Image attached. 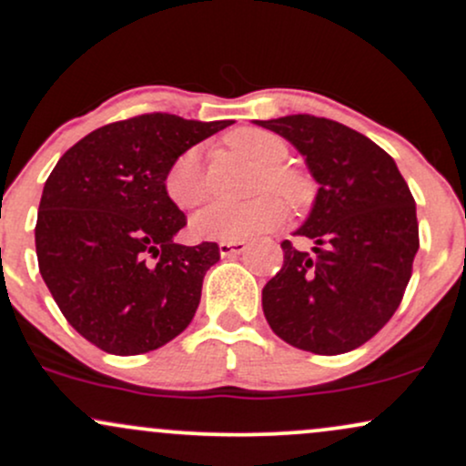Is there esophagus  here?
Wrapping results in <instances>:
<instances>
[{"instance_id":"1","label":"esophagus","mask_w":466,"mask_h":466,"mask_svg":"<svg viewBox=\"0 0 466 466\" xmlns=\"http://www.w3.org/2000/svg\"><path fill=\"white\" fill-rule=\"evenodd\" d=\"M218 248H219V255H222V258H231V255L244 253L248 247H247V242H219Z\"/></svg>"}]
</instances>
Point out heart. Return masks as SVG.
Wrapping results in <instances>:
<instances>
[{"instance_id":"heart-1","label":"heart","mask_w":466,"mask_h":466,"mask_svg":"<svg viewBox=\"0 0 466 466\" xmlns=\"http://www.w3.org/2000/svg\"><path fill=\"white\" fill-rule=\"evenodd\" d=\"M228 143L255 163L264 167L259 187L279 191L292 205H303L308 198L306 180L297 171L286 169L281 163L289 156V147L279 136L264 129H235ZM165 193L177 208H193L207 198L205 156L202 147H189L177 154L167 167ZM289 207L275 193H261L248 202H213L191 219V233L198 239H219V242H244L255 235L268 231L284 222Z\"/></svg>"}]
</instances>
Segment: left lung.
<instances>
[{"label": "left lung", "mask_w": 466, "mask_h": 466, "mask_svg": "<svg viewBox=\"0 0 466 466\" xmlns=\"http://www.w3.org/2000/svg\"><path fill=\"white\" fill-rule=\"evenodd\" d=\"M286 138L319 185L297 235L312 253L281 242L284 266L261 290L268 326L290 346L343 354L390 321L418 253L416 202L394 158L330 118L255 120Z\"/></svg>", "instance_id": "left-lung-1"}]
</instances>
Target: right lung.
<instances>
[{
  "instance_id": "right-lung-1",
  "label": "right lung",
  "mask_w": 466,
  "mask_h": 466,
  "mask_svg": "<svg viewBox=\"0 0 466 466\" xmlns=\"http://www.w3.org/2000/svg\"><path fill=\"white\" fill-rule=\"evenodd\" d=\"M228 125L143 114L94 129L52 169L35 227L39 273L96 348L143 354L191 323L219 248L174 242L187 218L163 177L177 154Z\"/></svg>"
}]
</instances>
